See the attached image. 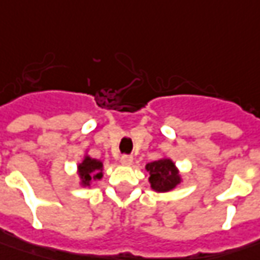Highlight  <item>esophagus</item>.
Returning a JSON list of instances; mask_svg holds the SVG:
<instances>
[{
  "mask_svg": "<svg viewBox=\"0 0 260 260\" xmlns=\"http://www.w3.org/2000/svg\"><path fill=\"white\" fill-rule=\"evenodd\" d=\"M121 162L123 166H131L134 162V158H132V155H122Z\"/></svg>",
  "mask_w": 260,
  "mask_h": 260,
  "instance_id": "esophagus-1",
  "label": "esophagus"
}]
</instances>
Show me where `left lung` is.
<instances>
[{
    "mask_svg": "<svg viewBox=\"0 0 260 260\" xmlns=\"http://www.w3.org/2000/svg\"><path fill=\"white\" fill-rule=\"evenodd\" d=\"M149 173L151 188L157 192H166L181 183V177L175 164L170 158H161L145 166Z\"/></svg>",
    "mask_w": 260,
    "mask_h": 260,
    "instance_id": "obj_1",
    "label": "left lung"
}]
</instances>
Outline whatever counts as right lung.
Returning <instances> with one entry per match:
<instances>
[{"mask_svg": "<svg viewBox=\"0 0 260 260\" xmlns=\"http://www.w3.org/2000/svg\"><path fill=\"white\" fill-rule=\"evenodd\" d=\"M102 161L85 155L83 161L77 166V173L80 178V184L83 187H89L92 180H101L103 177Z\"/></svg>", "mask_w": 260, "mask_h": 260, "instance_id": "add662e5", "label": "right lung"}]
</instances>
